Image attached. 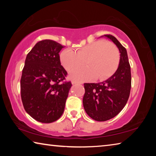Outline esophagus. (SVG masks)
I'll return each mask as SVG.
<instances>
[{"label":"esophagus","mask_w":156,"mask_h":156,"mask_svg":"<svg viewBox=\"0 0 156 156\" xmlns=\"http://www.w3.org/2000/svg\"><path fill=\"white\" fill-rule=\"evenodd\" d=\"M79 83L78 82H77V81H75V80H72V84H78Z\"/></svg>","instance_id":"esophagus-1"}]
</instances>
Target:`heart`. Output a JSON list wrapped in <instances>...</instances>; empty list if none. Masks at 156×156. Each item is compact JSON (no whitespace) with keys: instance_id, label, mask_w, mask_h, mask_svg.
Wrapping results in <instances>:
<instances>
[{"instance_id":"heart-1","label":"heart","mask_w":156,"mask_h":156,"mask_svg":"<svg viewBox=\"0 0 156 156\" xmlns=\"http://www.w3.org/2000/svg\"><path fill=\"white\" fill-rule=\"evenodd\" d=\"M62 67L68 72L82 67L86 62L88 69L74 71L70 78L79 82L91 80L96 78L103 80L112 76L117 69L120 53L114 44L97 41L76 50H64L60 56Z\"/></svg>"}]
</instances>
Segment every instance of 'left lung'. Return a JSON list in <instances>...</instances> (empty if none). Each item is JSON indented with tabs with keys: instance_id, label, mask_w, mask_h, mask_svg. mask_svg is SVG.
Returning <instances> with one entry per match:
<instances>
[{
	"instance_id": "8db88e82",
	"label": "left lung",
	"mask_w": 156,
	"mask_h": 156,
	"mask_svg": "<svg viewBox=\"0 0 156 156\" xmlns=\"http://www.w3.org/2000/svg\"><path fill=\"white\" fill-rule=\"evenodd\" d=\"M112 41L120 51L116 72L107 80L98 83H84L83 107L89 117L96 121L114 118L127 102L131 87V67L126 49L114 36L104 35Z\"/></svg>"
}]
</instances>
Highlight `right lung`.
Returning a JSON list of instances; mask_svg holds the SVG:
<instances>
[{"label": "right lung", "instance_id": "1", "mask_svg": "<svg viewBox=\"0 0 156 156\" xmlns=\"http://www.w3.org/2000/svg\"><path fill=\"white\" fill-rule=\"evenodd\" d=\"M63 46L51 40L37 43L27 55L20 79L21 99L34 119L51 123L59 119L72 87L62 83L67 73L60 64Z\"/></svg>", "mask_w": 156, "mask_h": 156}]
</instances>
